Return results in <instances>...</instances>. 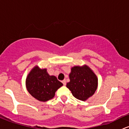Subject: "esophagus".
<instances>
[{
    "label": "esophagus",
    "mask_w": 129,
    "mask_h": 129,
    "mask_svg": "<svg viewBox=\"0 0 129 129\" xmlns=\"http://www.w3.org/2000/svg\"><path fill=\"white\" fill-rule=\"evenodd\" d=\"M62 83H63V85H66V80H63V81H62Z\"/></svg>",
    "instance_id": "esophagus-1"
}]
</instances>
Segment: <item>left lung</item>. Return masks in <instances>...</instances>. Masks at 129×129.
Listing matches in <instances>:
<instances>
[{"mask_svg":"<svg viewBox=\"0 0 129 129\" xmlns=\"http://www.w3.org/2000/svg\"><path fill=\"white\" fill-rule=\"evenodd\" d=\"M70 82L67 87L78 100L85 101L92 96L98 86V78L94 72L86 65L75 66L69 74Z\"/></svg>","mask_w":129,"mask_h":129,"instance_id":"obj_1","label":"left lung"}]
</instances>
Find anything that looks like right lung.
<instances>
[{
  "label": "right lung",
  "mask_w": 129,
  "mask_h": 129,
  "mask_svg": "<svg viewBox=\"0 0 129 129\" xmlns=\"http://www.w3.org/2000/svg\"><path fill=\"white\" fill-rule=\"evenodd\" d=\"M25 85L32 97L41 102H46L54 97L55 92L63 84L55 76H50L46 69L35 66L27 76Z\"/></svg>",
  "instance_id": "add662e5"
}]
</instances>
